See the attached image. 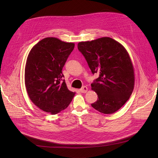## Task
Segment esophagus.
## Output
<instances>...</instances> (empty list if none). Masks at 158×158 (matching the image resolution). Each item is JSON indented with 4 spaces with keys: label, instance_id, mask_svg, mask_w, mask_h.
Instances as JSON below:
<instances>
[{
    "label": "esophagus",
    "instance_id": "1",
    "mask_svg": "<svg viewBox=\"0 0 158 158\" xmlns=\"http://www.w3.org/2000/svg\"><path fill=\"white\" fill-rule=\"evenodd\" d=\"M87 87H86V86H83L82 87H81L80 89H79V91H80V92H81V93H87Z\"/></svg>",
    "mask_w": 158,
    "mask_h": 158
}]
</instances>
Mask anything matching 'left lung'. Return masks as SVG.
<instances>
[{
	"mask_svg": "<svg viewBox=\"0 0 158 158\" xmlns=\"http://www.w3.org/2000/svg\"><path fill=\"white\" fill-rule=\"evenodd\" d=\"M77 48L92 73L99 76L91 84L98 97L92 107L103 114L114 113L127 102L134 89V69L127 52L110 37L81 42Z\"/></svg>",
	"mask_w": 158,
	"mask_h": 158,
	"instance_id": "8db88e82",
	"label": "left lung"
}]
</instances>
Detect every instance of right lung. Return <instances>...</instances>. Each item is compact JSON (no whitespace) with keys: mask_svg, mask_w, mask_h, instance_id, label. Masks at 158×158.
<instances>
[{"mask_svg":"<svg viewBox=\"0 0 158 158\" xmlns=\"http://www.w3.org/2000/svg\"><path fill=\"white\" fill-rule=\"evenodd\" d=\"M74 44L44 38L30 51L25 67V84L32 102L51 114L66 109L75 93L67 89L62 70Z\"/></svg>","mask_w":158,"mask_h":158,"instance_id":"obj_1","label":"right lung"}]
</instances>
